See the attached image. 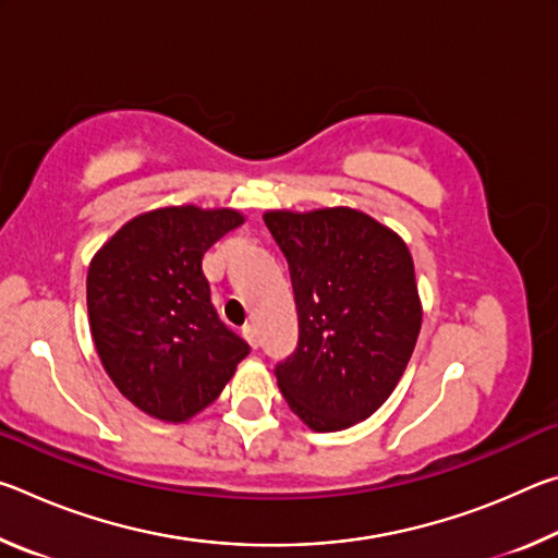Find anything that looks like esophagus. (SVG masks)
<instances>
[{"label": "esophagus", "mask_w": 558, "mask_h": 558, "mask_svg": "<svg viewBox=\"0 0 558 558\" xmlns=\"http://www.w3.org/2000/svg\"><path fill=\"white\" fill-rule=\"evenodd\" d=\"M243 337L248 339V344H251L253 349H256V347H258V342H260V339H258V329H256V325H245V327H243Z\"/></svg>", "instance_id": "obj_1"}]
</instances>
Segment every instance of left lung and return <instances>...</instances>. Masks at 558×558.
Returning <instances> with one entry per match:
<instances>
[{
	"instance_id": "obj_1",
	"label": "left lung",
	"mask_w": 558,
	"mask_h": 558,
	"mask_svg": "<svg viewBox=\"0 0 558 558\" xmlns=\"http://www.w3.org/2000/svg\"><path fill=\"white\" fill-rule=\"evenodd\" d=\"M290 266L298 347L276 366L290 411L317 433L366 421L389 399L421 332L405 243L347 206L266 211Z\"/></svg>"
}]
</instances>
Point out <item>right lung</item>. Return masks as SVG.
Instances as JSON below:
<instances>
[{
	"instance_id": "right-lung-1",
	"label": "right lung",
	"mask_w": 558,
	"mask_h": 558,
	"mask_svg": "<svg viewBox=\"0 0 558 558\" xmlns=\"http://www.w3.org/2000/svg\"><path fill=\"white\" fill-rule=\"evenodd\" d=\"M243 223L233 209L167 206L140 214L88 268V317L98 356L130 403L184 423L219 399L251 352L221 323L202 258Z\"/></svg>"
}]
</instances>
